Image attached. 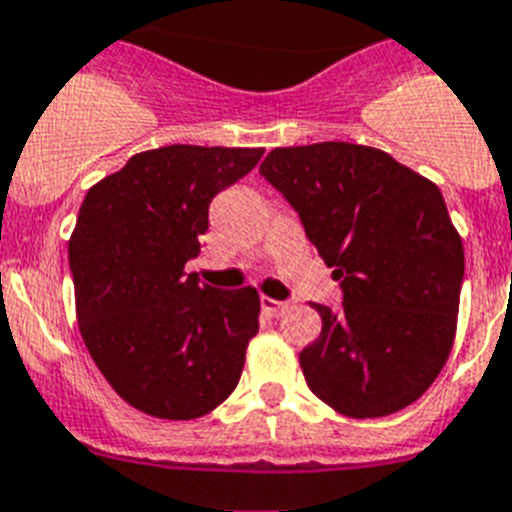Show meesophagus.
Returning <instances> with one entry per match:
<instances>
[{"label": "esophagus", "instance_id": "obj_1", "mask_svg": "<svg viewBox=\"0 0 512 512\" xmlns=\"http://www.w3.org/2000/svg\"><path fill=\"white\" fill-rule=\"evenodd\" d=\"M260 307H263L265 315L278 317L283 312V309H286V302H278V299H270V296H263V299H260Z\"/></svg>", "mask_w": 512, "mask_h": 512}]
</instances>
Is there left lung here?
Returning a JSON list of instances; mask_svg holds the SVG:
<instances>
[{
	"instance_id": "left-lung-1",
	"label": "left lung",
	"mask_w": 512,
	"mask_h": 512,
	"mask_svg": "<svg viewBox=\"0 0 512 512\" xmlns=\"http://www.w3.org/2000/svg\"><path fill=\"white\" fill-rule=\"evenodd\" d=\"M260 174L343 289L338 312L315 304L320 338L299 354L309 390L351 419L411 406L448 362L461 302L463 242L437 184L354 143L276 148Z\"/></svg>"
}]
</instances>
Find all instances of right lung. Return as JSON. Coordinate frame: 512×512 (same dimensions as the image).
Returning a JSON list of instances; mask_svg holds the SVG:
<instances>
[{
  "instance_id": "obj_1",
  "label": "right lung",
  "mask_w": 512,
  "mask_h": 512,
  "mask_svg": "<svg viewBox=\"0 0 512 512\" xmlns=\"http://www.w3.org/2000/svg\"><path fill=\"white\" fill-rule=\"evenodd\" d=\"M263 148L166 145L137 153L85 195L70 236L80 336L119 398L187 422L221 406L260 328L252 286L221 291L184 273L210 200Z\"/></svg>"
}]
</instances>
